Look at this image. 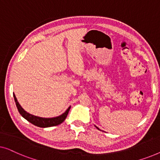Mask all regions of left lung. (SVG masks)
<instances>
[{
    "label": "left lung",
    "mask_w": 160,
    "mask_h": 160,
    "mask_svg": "<svg viewBox=\"0 0 160 160\" xmlns=\"http://www.w3.org/2000/svg\"><path fill=\"white\" fill-rule=\"evenodd\" d=\"M96 128H97V127H96ZM97 128L98 129V130H100V129H99V128Z\"/></svg>",
    "instance_id": "8db88e82"
}]
</instances>
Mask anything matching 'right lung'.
Listing matches in <instances>:
<instances>
[{"instance_id": "right-lung-1", "label": "right lung", "mask_w": 160, "mask_h": 160, "mask_svg": "<svg viewBox=\"0 0 160 160\" xmlns=\"http://www.w3.org/2000/svg\"><path fill=\"white\" fill-rule=\"evenodd\" d=\"M14 98L15 102H16V106L18 109L19 112L22 117L25 118L26 120H28V122H30V123L34 124L39 128H49V127H53L57 126L58 124H60L65 121V119H66L68 114L71 108V106L67 109L66 111L64 113H62V115L59 116L58 117H54V118H42V117H36V116L30 114V113L26 112L24 109L22 108L20 105L17 101V98L14 94Z\"/></svg>"}]
</instances>
